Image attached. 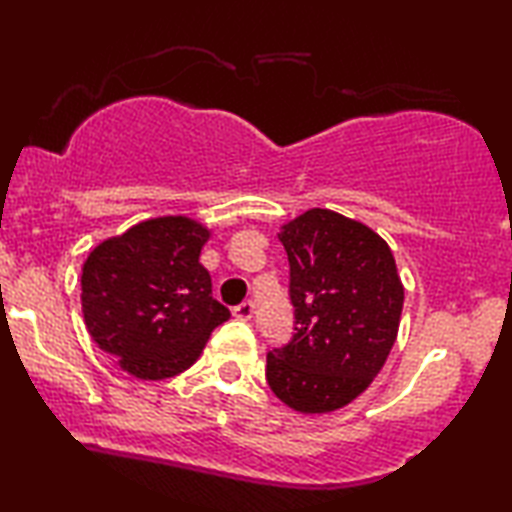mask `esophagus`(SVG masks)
I'll return each instance as SVG.
<instances>
[{
	"label": "esophagus",
	"mask_w": 512,
	"mask_h": 512,
	"mask_svg": "<svg viewBox=\"0 0 512 512\" xmlns=\"http://www.w3.org/2000/svg\"><path fill=\"white\" fill-rule=\"evenodd\" d=\"M253 312H255V305H253V300H243L241 305H237L232 310V314L237 316L239 321H250L253 319Z\"/></svg>",
	"instance_id": "34e87169"
}]
</instances>
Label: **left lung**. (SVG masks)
<instances>
[{
    "label": "left lung",
    "mask_w": 512,
    "mask_h": 512,
    "mask_svg": "<svg viewBox=\"0 0 512 512\" xmlns=\"http://www.w3.org/2000/svg\"><path fill=\"white\" fill-rule=\"evenodd\" d=\"M296 332L266 355V380L303 415L344 408L371 385L399 332L403 282L387 241L330 209L280 227Z\"/></svg>",
    "instance_id": "obj_1"
}]
</instances>
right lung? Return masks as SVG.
<instances>
[{
	"label": "right lung",
	"mask_w": 512,
	"mask_h": 512,
	"mask_svg": "<svg viewBox=\"0 0 512 512\" xmlns=\"http://www.w3.org/2000/svg\"><path fill=\"white\" fill-rule=\"evenodd\" d=\"M189 216H159L91 250L81 269V312L93 342L141 380L173 378L200 358L230 319L200 264L209 239Z\"/></svg>",
	"instance_id": "1"
}]
</instances>
